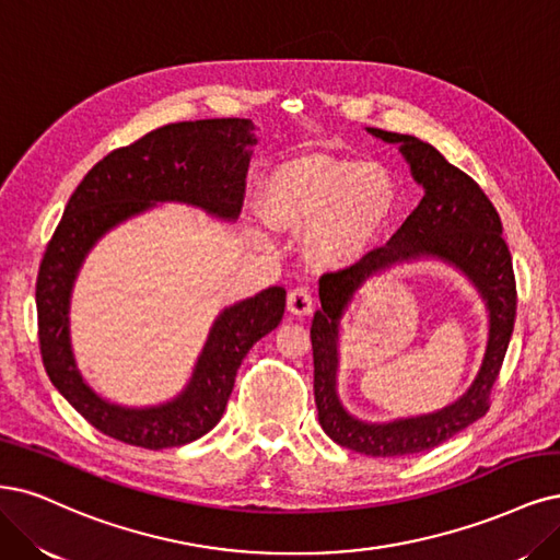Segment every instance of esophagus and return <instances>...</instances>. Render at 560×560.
<instances>
[{
  "label": "esophagus",
  "mask_w": 560,
  "mask_h": 560,
  "mask_svg": "<svg viewBox=\"0 0 560 560\" xmlns=\"http://www.w3.org/2000/svg\"><path fill=\"white\" fill-rule=\"evenodd\" d=\"M287 307H289V313H294V315H311L313 307H315L313 289L305 287V284H299L294 289H289Z\"/></svg>",
  "instance_id": "esophagus-1"
}]
</instances>
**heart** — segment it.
<instances>
[{
    "label": "heart",
    "instance_id": "b5f03b06",
    "mask_svg": "<svg viewBox=\"0 0 560 560\" xmlns=\"http://www.w3.org/2000/svg\"><path fill=\"white\" fill-rule=\"evenodd\" d=\"M396 206V183L377 162L303 158L280 166L264 189V213L280 229L307 231V255L322 266L352 261Z\"/></svg>",
    "mask_w": 560,
    "mask_h": 560
}]
</instances>
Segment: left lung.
Instances as JSON below:
<instances>
[{"instance_id":"left-lung-1","label":"left lung","mask_w":560,"mask_h":560,"mask_svg":"<svg viewBox=\"0 0 560 560\" xmlns=\"http://www.w3.org/2000/svg\"><path fill=\"white\" fill-rule=\"evenodd\" d=\"M398 143L412 176L427 195L392 236L357 264L319 278L322 311L315 313L311 338L315 361V402L324 433L340 447L365 456H405L433 450L468 429L491 408V389L503 365L516 315V280L498 210L466 171L408 133L369 129ZM435 254L458 265L490 305V345L474 387L450 409L392 424H363L343 412L335 396L337 319L346 301L365 277L396 260Z\"/></svg>"}]
</instances>
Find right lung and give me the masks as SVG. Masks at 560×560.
Here are the masks:
<instances>
[{
	"instance_id": "add662e5",
	"label": "right lung",
	"mask_w": 560,
	"mask_h": 560,
	"mask_svg": "<svg viewBox=\"0 0 560 560\" xmlns=\"http://www.w3.org/2000/svg\"><path fill=\"white\" fill-rule=\"evenodd\" d=\"M247 120L173 122L96 162L71 195L36 276L38 347L50 382L96 431L133 447H180L222 419L243 357L273 331L284 313V287L231 305L215 322L189 387L173 402L127 410L83 382L69 345V294L83 257L110 226L155 201H187L220 218H236L245 197Z\"/></svg>"
}]
</instances>
